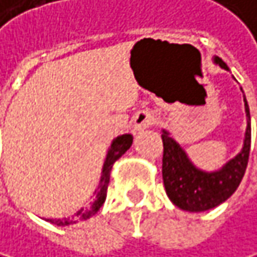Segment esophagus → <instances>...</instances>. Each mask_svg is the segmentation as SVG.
Here are the masks:
<instances>
[{
	"label": "esophagus",
	"instance_id": "esophagus-1",
	"mask_svg": "<svg viewBox=\"0 0 257 257\" xmlns=\"http://www.w3.org/2000/svg\"><path fill=\"white\" fill-rule=\"evenodd\" d=\"M156 122V114L152 110H141L132 117V128L135 132L144 131Z\"/></svg>",
	"mask_w": 257,
	"mask_h": 257
}]
</instances>
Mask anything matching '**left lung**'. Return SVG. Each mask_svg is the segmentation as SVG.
<instances>
[{"label":"left lung","mask_w":257,"mask_h":257,"mask_svg":"<svg viewBox=\"0 0 257 257\" xmlns=\"http://www.w3.org/2000/svg\"><path fill=\"white\" fill-rule=\"evenodd\" d=\"M222 69L228 70V66L219 57H215ZM247 128H245L243 150L231 159L222 169L216 172H203L197 169L185 152L166 131L162 134L163 141V159L162 175L168 197L182 210L204 212L213 209L229 198L238 188L244 176L248 154H250V111L244 97Z\"/></svg>","instance_id":"obj_1"}]
</instances>
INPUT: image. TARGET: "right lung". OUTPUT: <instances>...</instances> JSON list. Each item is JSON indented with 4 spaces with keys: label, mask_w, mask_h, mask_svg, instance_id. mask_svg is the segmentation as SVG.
<instances>
[{
    "label": "right lung",
    "mask_w": 257,
    "mask_h": 257,
    "mask_svg": "<svg viewBox=\"0 0 257 257\" xmlns=\"http://www.w3.org/2000/svg\"><path fill=\"white\" fill-rule=\"evenodd\" d=\"M132 135L131 134H125V135H120L117 137L113 143H111V147L107 153V157H105L104 166H103V175H101V181H100V185L95 191V200L85 209L78 210L72 218H67V219H47L48 222L57 225V226H63V225H70V223H75L76 221H83V219H88L91 218L92 215H95L98 212V209L103 206L104 203L105 196H107V187H108V181H110V171L113 168V163L122 157L129 147L132 144Z\"/></svg>",
    "instance_id": "add662e5"
}]
</instances>
